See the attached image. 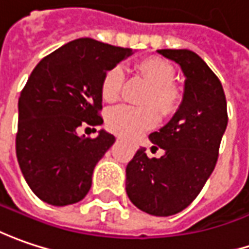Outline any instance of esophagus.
I'll use <instances>...</instances> for the list:
<instances>
[{"label": "esophagus", "instance_id": "34e87169", "mask_svg": "<svg viewBox=\"0 0 249 249\" xmlns=\"http://www.w3.org/2000/svg\"><path fill=\"white\" fill-rule=\"evenodd\" d=\"M117 139H118V141H121L123 138H121V136H117Z\"/></svg>", "mask_w": 249, "mask_h": 249}]
</instances>
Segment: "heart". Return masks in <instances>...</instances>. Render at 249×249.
<instances>
[{"label": "heart", "instance_id": "heart-1", "mask_svg": "<svg viewBox=\"0 0 249 249\" xmlns=\"http://www.w3.org/2000/svg\"><path fill=\"white\" fill-rule=\"evenodd\" d=\"M138 70L152 85L143 97V103L152 104L156 113L163 117L168 114L177 103L178 93L173 86L174 68L167 61L150 57L143 60ZM124 83V71L121 67H113L104 73L102 81V94L104 100L114 102L120 97ZM156 121V114L152 107H132V106H117L108 110L106 124L110 131L118 135L132 136L138 132L150 128Z\"/></svg>", "mask_w": 249, "mask_h": 249}]
</instances>
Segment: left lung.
I'll use <instances>...</instances> for the list:
<instances>
[{
    "label": "left lung",
    "instance_id": "1",
    "mask_svg": "<svg viewBox=\"0 0 249 249\" xmlns=\"http://www.w3.org/2000/svg\"><path fill=\"white\" fill-rule=\"evenodd\" d=\"M157 53L181 67L184 96L173 118L149 135L164 155L149 159L141 147L125 170V189L138 209L171 216L184 211L211 177L229 117L222 83L198 54L189 50Z\"/></svg>",
    "mask_w": 249,
    "mask_h": 249
}]
</instances>
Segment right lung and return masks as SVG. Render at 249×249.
<instances>
[{
	"instance_id": "1",
	"label": "right lung",
	"mask_w": 249,
	"mask_h": 249,
	"mask_svg": "<svg viewBox=\"0 0 249 249\" xmlns=\"http://www.w3.org/2000/svg\"><path fill=\"white\" fill-rule=\"evenodd\" d=\"M131 49L78 38L49 54L30 73L19 97L17 157L35 195L54 206L82 200L93 170L115 138L78 135L81 125H102L104 73L132 55Z\"/></svg>"
}]
</instances>
